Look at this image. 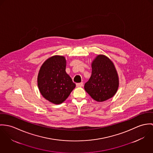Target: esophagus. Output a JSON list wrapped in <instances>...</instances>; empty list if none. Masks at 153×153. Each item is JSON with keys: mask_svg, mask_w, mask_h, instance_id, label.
<instances>
[{"mask_svg": "<svg viewBox=\"0 0 153 153\" xmlns=\"http://www.w3.org/2000/svg\"><path fill=\"white\" fill-rule=\"evenodd\" d=\"M83 82H81V83L76 84V87H83Z\"/></svg>", "mask_w": 153, "mask_h": 153, "instance_id": "esophagus-1", "label": "esophagus"}]
</instances>
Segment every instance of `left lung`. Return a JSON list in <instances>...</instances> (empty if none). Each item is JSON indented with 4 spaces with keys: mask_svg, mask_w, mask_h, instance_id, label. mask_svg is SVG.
<instances>
[{
    "mask_svg": "<svg viewBox=\"0 0 153 153\" xmlns=\"http://www.w3.org/2000/svg\"><path fill=\"white\" fill-rule=\"evenodd\" d=\"M91 76L85 85L86 92L97 102H104L114 96L119 87V77L113 62L99 55L93 61Z\"/></svg>",
    "mask_w": 153,
    "mask_h": 153,
    "instance_id": "obj_1",
    "label": "left lung"
}]
</instances>
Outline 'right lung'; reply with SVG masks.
I'll return each mask as SVG.
<instances>
[{"label":"right lung","instance_id":"right-lung-1","mask_svg":"<svg viewBox=\"0 0 153 153\" xmlns=\"http://www.w3.org/2000/svg\"><path fill=\"white\" fill-rule=\"evenodd\" d=\"M65 57L54 56L42 65L37 77V85L43 97L48 101L59 104L65 101L75 88L66 72Z\"/></svg>","mask_w":153,"mask_h":153}]
</instances>
